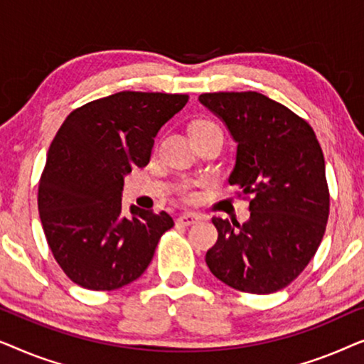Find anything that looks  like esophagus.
I'll return each instance as SVG.
<instances>
[{
    "label": "esophagus",
    "mask_w": 364,
    "mask_h": 364,
    "mask_svg": "<svg viewBox=\"0 0 364 364\" xmlns=\"http://www.w3.org/2000/svg\"><path fill=\"white\" fill-rule=\"evenodd\" d=\"M177 220L181 222L182 225H192V223L200 220V215H198V213H193V212H186V213H182Z\"/></svg>",
    "instance_id": "34e87169"
}]
</instances>
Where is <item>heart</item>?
Wrapping results in <instances>:
<instances>
[{
  "instance_id": "obj_1",
  "label": "heart",
  "mask_w": 364,
  "mask_h": 364,
  "mask_svg": "<svg viewBox=\"0 0 364 364\" xmlns=\"http://www.w3.org/2000/svg\"><path fill=\"white\" fill-rule=\"evenodd\" d=\"M212 122H207V121H198L196 124H192V127H202V126H210Z\"/></svg>"
}]
</instances>
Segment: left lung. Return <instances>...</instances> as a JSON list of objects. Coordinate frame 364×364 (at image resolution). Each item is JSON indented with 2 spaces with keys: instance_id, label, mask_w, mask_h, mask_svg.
Listing matches in <instances>:
<instances>
[{
  "instance_id": "8db88e82",
  "label": "left lung",
  "mask_w": 364,
  "mask_h": 364,
  "mask_svg": "<svg viewBox=\"0 0 364 364\" xmlns=\"http://www.w3.org/2000/svg\"><path fill=\"white\" fill-rule=\"evenodd\" d=\"M237 144L228 183L250 196L245 223L213 217L218 240L205 262L235 290L285 288L320 247L330 212L325 159L308 122L260 92L198 96Z\"/></svg>"
}]
</instances>
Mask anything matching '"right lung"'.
<instances>
[{
	"instance_id": "add662e5",
	"label": "right lung",
	"mask_w": 364,
	"mask_h": 364,
	"mask_svg": "<svg viewBox=\"0 0 364 364\" xmlns=\"http://www.w3.org/2000/svg\"><path fill=\"white\" fill-rule=\"evenodd\" d=\"M186 94L124 91L66 117L39 181L43 230L64 273L87 290H117L137 280L159 238L173 227L167 212L136 205L122 213L124 177L147 166L154 139L182 111Z\"/></svg>"
}]
</instances>
